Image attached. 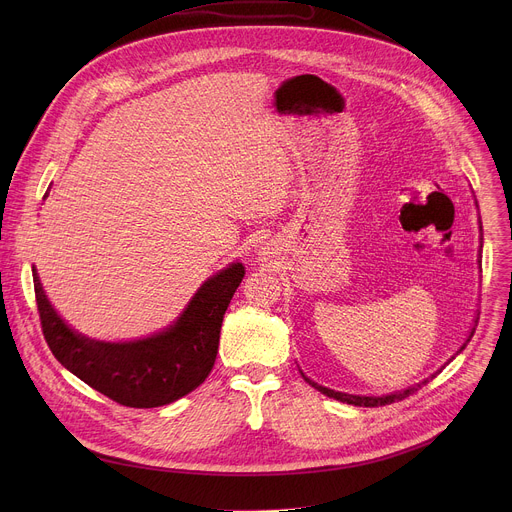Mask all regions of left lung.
Wrapping results in <instances>:
<instances>
[{"label": "left lung", "mask_w": 512, "mask_h": 512, "mask_svg": "<svg viewBox=\"0 0 512 512\" xmlns=\"http://www.w3.org/2000/svg\"><path fill=\"white\" fill-rule=\"evenodd\" d=\"M480 231H482V225H480ZM482 243V241H480ZM478 263H480V259H478ZM478 322V320H476ZM474 330L476 328H472L470 330V334H468V338H466V342L456 350V354H460L464 348H466V344L470 342V338L474 336ZM456 354L446 362V364H450L454 358H456ZM444 364V367H446ZM442 367V369H444ZM442 369L440 371H435L433 375H429L427 379H423L421 383H417V385H411V387H407V389H403V391H395V393H389V395H350V393H342V391H334V389H328V387H322V385H318V383H314L312 379H308L304 373H302V377H304V381H308L314 389H318L320 393H324L326 397H330V399H336V401H342V403H348V405H356V407H381V405H389V403H395V401H401V399H405V397H409V395H413L417 389H421L423 385H427L437 373H442Z\"/></svg>", "instance_id": "8db88e82"}]
</instances>
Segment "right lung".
Segmentation results:
<instances>
[{"instance_id": "1", "label": "right lung", "mask_w": 512, "mask_h": 512, "mask_svg": "<svg viewBox=\"0 0 512 512\" xmlns=\"http://www.w3.org/2000/svg\"><path fill=\"white\" fill-rule=\"evenodd\" d=\"M32 275L42 332L62 367L125 407L150 409L174 403L204 383L245 267L229 263L196 289L170 326L125 342L95 340L70 328L50 304L36 267Z\"/></svg>"}]
</instances>
